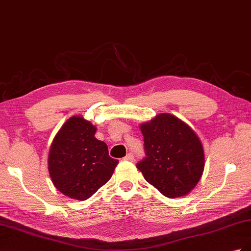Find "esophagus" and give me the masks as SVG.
I'll use <instances>...</instances> for the list:
<instances>
[{
	"instance_id": "obj_1",
	"label": "esophagus",
	"mask_w": 251,
	"mask_h": 251,
	"mask_svg": "<svg viewBox=\"0 0 251 251\" xmlns=\"http://www.w3.org/2000/svg\"><path fill=\"white\" fill-rule=\"evenodd\" d=\"M125 161H134V155L133 154H127L125 158H124Z\"/></svg>"
}]
</instances>
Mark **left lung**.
I'll return each mask as SVG.
<instances>
[{"label":"left lung","mask_w":251,"mask_h":251,"mask_svg":"<svg viewBox=\"0 0 251 251\" xmlns=\"http://www.w3.org/2000/svg\"><path fill=\"white\" fill-rule=\"evenodd\" d=\"M140 130L147 157L136 166L144 179L171 199L191 193L204 171V150L198 135L169 113L141 124Z\"/></svg>","instance_id":"1"}]
</instances>
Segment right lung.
Returning a JSON list of instances; mask_svg holds the SVG:
<instances>
[{
	"mask_svg": "<svg viewBox=\"0 0 251 251\" xmlns=\"http://www.w3.org/2000/svg\"><path fill=\"white\" fill-rule=\"evenodd\" d=\"M95 133L91 121L75 115L59 128L51 143L48 171L52 183L71 199H89L111 179L118 164Z\"/></svg>",
	"mask_w": 251,
	"mask_h": 251,
	"instance_id": "1",
	"label": "right lung"
}]
</instances>
